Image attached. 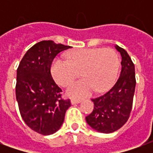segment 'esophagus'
I'll list each match as a JSON object with an SVG mask.
<instances>
[{
	"instance_id": "obj_1",
	"label": "esophagus",
	"mask_w": 153,
	"mask_h": 153,
	"mask_svg": "<svg viewBox=\"0 0 153 153\" xmlns=\"http://www.w3.org/2000/svg\"><path fill=\"white\" fill-rule=\"evenodd\" d=\"M80 102H81V100H75V99L71 100V104H72V105L78 104V103H80Z\"/></svg>"
}]
</instances>
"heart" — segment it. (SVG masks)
Segmentation results:
<instances>
[{
  "label": "heart",
  "instance_id": "obj_1",
  "mask_svg": "<svg viewBox=\"0 0 153 153\" xmlns=\"http://www.w3.org/2000/svg\"><path fill=\"white\" fill-rule=\"evenodd\" d=\"M66 60L56 58L51 66L54 80L67 87L81 74L83 79L67 89L68 96L83 98L96 91L104 93L115 84L120 60L112 48H85L66 54Z\"/></svg>",
  "mask_w": 153,
  "mask_h": 153
}]
</instances>
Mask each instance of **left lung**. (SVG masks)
Returning a JSON list of instances; mask_svg holds the SVG:
<instances>
[{"label":"left lung","mask_w":153,"mask_h":153,"mask_svg":"<svg viewBox=\"0 0 153 153\" xmlns=\"http://www.w3.org/2000/svg\"><path fill=\"white\" fill-rule=\"evenodd\" d=\"M122 57L121 72L114 86L104 95L92 99L94 103L93 112L86 116V121L97 131L112 133L128 120L134 95V65L127 51L115 45Z\"/></svg>","instance_id":"left-lung-1"}]
</instances>
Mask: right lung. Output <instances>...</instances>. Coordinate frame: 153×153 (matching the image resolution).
I'll return each instance as SVG.
<instances>
[{"mask_svg":"<svg viewBox=\"0 0 153 153\" xmlns=\"http://www.w3.org/2000/svg\"><path fill=\"white\" fill-rule=\"evenodd\" d=\"M70 46L53 41H42L28 49L17 69L16 100L22 119L33 131L50 135L63 124L71 106L61 97L62 90L51 74L54 58Z\"/></svg>","mask_w":153,"mask_h":153,"instance_id":"add662e5","label":"right lung"}]
</instances>
